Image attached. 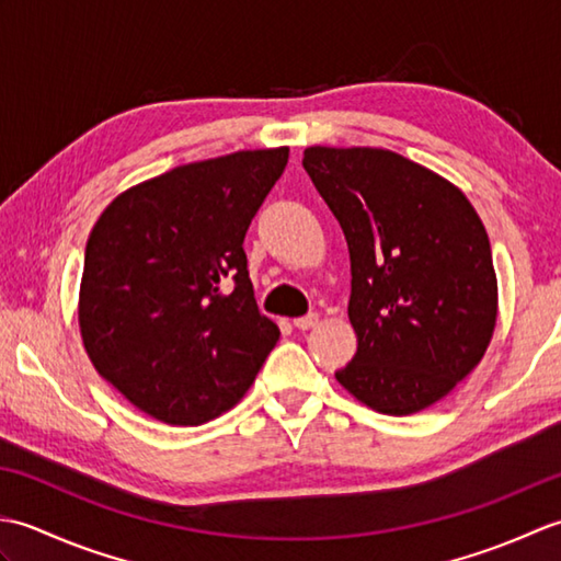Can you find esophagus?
<instances>
[{
  "label": "esophagus",
  "mask_w": 561,
  "mask_h": 561,
  "mask_svg": "<svg viewBox=\"0 0 561 561\" xmlns=\"http://www.w3.org/2000/svg\"><path fill=\"white\" fill-rule=\"evenodd\" d=\"M318 320H320L318 313H306L301 318H294V325L299 328V330H311V328L318 325Z\"/></svg>",
  "instance_id": "obj_1"
}]
</instances>
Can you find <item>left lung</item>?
I'll use <instances>...</instances> for the list:
<instances>
[{
	"instance_id": "8db88e82",
	"label": "left lung",
	"mask_w": 561,
	"mask_h": 561,
	"mask_svg": "<svg viewBox=\"0 0 561 561\" xmlns=\"http://www.w3.org/2000/svg\"><path fill=\"white\" fill-rule=\"evenodd\" d=\"M304 169L352 260L359 347L335 378L376 412H420L480 364L496 325L478 211L446 178L388 149L308 147Z\"/></svg>"
}]
</instances>
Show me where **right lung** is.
I'll return each instance as SVG.
<instances>
[{
  "instance_id": "1",
  "label": "right lung",
  "mask_w": 561,
  "mask_h": 561,
  "mask_svg": "<svg viewBox=\"0 0 561 561\" xmlns=\"http://www.w3.org/2000/svg\"><path fill=\"white\" fill-rule=\"evenodd\" d=\"M289 147L236 151L115 197L89 236L79 328L96 371L149 416L195 426L231 410L279 340L243 238Z\"/></svg>"
}]
</instances>
